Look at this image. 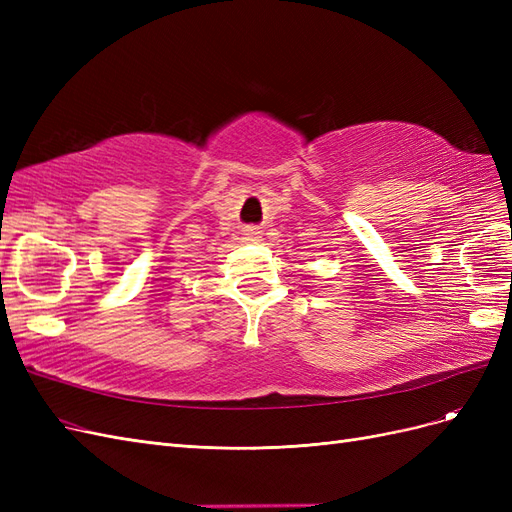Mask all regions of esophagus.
<instances>
[{"label": "esophagus", "mask_w": 512, "mask_h": 512, "mask_svg": "<svg viewBox=\"0 0 512 512\" xmlns=\"http://www.w3.org/2000/svg\"><path fill=\"white\" fill-rule=\"evenodd\" d=\"M250 235H256V232H250Z\"/></svg>", "instance_id": "1"}]
</instances>
